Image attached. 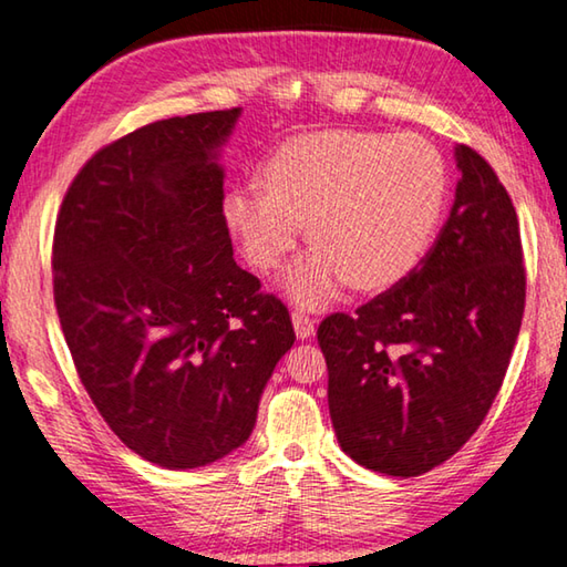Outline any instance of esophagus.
Returning <instances> with one entry per match:
<instances>
[{"instance_id": "1", "label": "esophagus", "mask_w": 567, "mask_h": 567, "mask_svg": "<svg viewBox=\"0 0 567 567\" xmlns=\"http://www.w3.org/2000/svg\"><path fill=\"white\" fill-rule=\"evenodd\" d=\"M292 324H295V332L297 338H310V334H315V324H318V320L312 318V315H307L305 310H295L292 312Z\"/></svg>"}]
</instances>
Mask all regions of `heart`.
I'll list each match as a JSON object with an SVG mask.
<instances>
[{
    "label": "heart",
    "instance_id": "heart-1",
    "mask_svg": "<svg viewBox=\"0 0 567 567\" xmlns=\"http://www.w3.org/2000/svg\"><path fill=\"white\" fill-rule=\"evenodd\" d=\"M265 185L227 192L225 223L247 260L275 270L305 233L318 245L285 287L318 305L350 282L382 290L415 270L443 215L447 175L420 134L315 132L290 140L265 165Z\"/></svg>",
    "mask_w": 567,
    "mask_h": 567
}]
</instances>
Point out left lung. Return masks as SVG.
Wrapping results in <instances>:
<instances>
[{"mask_svg":"<svg viewBox=\"0 0 567 567\" xmlns=\"http://www.w3.org/2000/svg\"><path fill=\"white\" fill-rule=\"evenodd\" d=\"M437 243L415 270L352 315L332 312L318 342L340 447L362 467L415 477L453 457L491 410L525 310L513 199L473 147Z\"/></svg>","mask_w":567,"mask_h":567,"instance_id":"left-lung-1","label":"left lung"}]
</instances>
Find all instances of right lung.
Returning a JSON list of instances; mask_svg holds the SVG:
<instances>
[{"mask_svg": "<svg viewBox=\"0 0 567 567\" xmlns=\"http://www.w3.org/2000/svg\"><path fill=\"white\" fill-rule=\"evenodd\" d=\"M239 107L145 124L84 162L52 282L76 375L124 445L167 470L245 443L295 330L233 257L217 152Z\"/></svg>", "mask_w": 567, "mask_h": 567, "instance_id": "add662e5", "label": "right lung"}]
</instances>
